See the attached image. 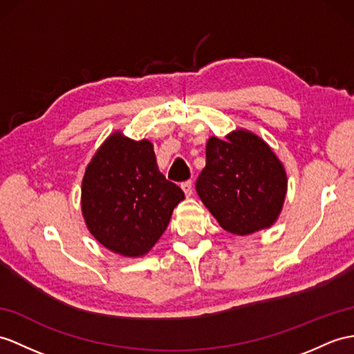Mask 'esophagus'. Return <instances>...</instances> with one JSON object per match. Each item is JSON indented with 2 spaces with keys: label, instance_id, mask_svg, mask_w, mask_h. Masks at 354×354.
Instances as JSON below:
<instances>
[{
  "label": "esophagus",
  "instance_id": "1",
  "mask_svg": "<svg viewBox=\"0 0 354 354\" xmlns=\"http://www.w3.org/2000/svg\"><path fill=\"white\" fill-rule=\"evenodd\" d=\"M182 189H183V192H185L186 196H191L192 192H194V185H192L191 180H187V182H183L182 183Z\"/></svg>",
  "mask_w": 354,
  "mask_h": 354
}]
</instances>
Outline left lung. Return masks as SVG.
Segmentation results:
<instances>
[{
	"mask_svg": "<svg viewBox=\"0 0 354 354\" xmlns=\"http://www.w3.org/2000/svg\"><path fill=\"white\" fill-rule=\"evenodd\" d=\"M196 192L219 225L246 236L278 219L287 194V176L261 138L236 131L225 140L212 136Z\"/></svg>",
	"mask_w": 354,
	"mask_h": 354,
	"instance_id": "1",
	"label": "left lung"
}]
</instances>
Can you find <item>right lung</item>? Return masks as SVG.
<instances>
[{
  "mask_svg": "<svg viewBox=\"0 0 354 354\" xmlns=\"http://www.w3.org/2000/svg\"><path fill=\"white\" fill-rule=\"evenodd\" d=\"M183 198L182 189L158 169L153 144L118 132L102 144L82 180V213L90 232L124 257L149 252Z\"/></svg>",
  "mask_w": 354,
  "mask_h": 354,
  "instance_id": "add662e5",
  "label": "right lung"
}]
</instances>
